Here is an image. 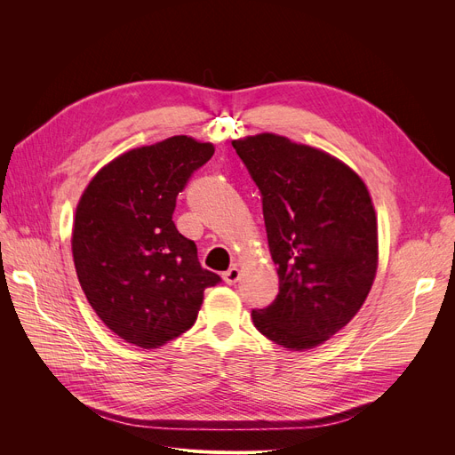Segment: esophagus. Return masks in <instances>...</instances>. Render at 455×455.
I'll use <instances>...</instances> for the list:
<instances>
[{
  "instance_id": "1",
  "label": "esophagus",
  "mask_w": 455,
  "mask_h": 455,
  "mask_svg": "<svg viewBox=\"0 0 455 455\" xmlns=\"http://www.w3.org/2000/svg\"><path fill=\"white\" fill-rule=\"evenodd\" d=\"M223 280H225L228 285H234L237 280H240V269H237L235 266H232L228 271L223 273Z\"/></svg>"
}]
</instances>
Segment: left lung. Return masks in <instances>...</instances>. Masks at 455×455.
<instances>
[{
    "label": "left lung",
    "mask_w": 455,
    "mask_h": 455,
    "mask_svg": "<svg viewBox=\"0 0 455 455\" xmlns=\"http://www.w3.org/2000/svg\"><path fill=\"white\" fill-rule=\"evenodd\" d=\"M232 146L261 194L278 295L252 323L285 348H314L360 312L378 264V227L363 180L319 149L276 134Z\"/></svg>",
    "instance_id": "obj_1"
}]
</instances>
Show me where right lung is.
<instances>
[{
  "label": "right lung",
  "instance_id": "1",
  "mask_svg": "<svg viewBox=\"0 0 455 455\" xmlns=\"http://www.w3.org/2000/svg\"><path fill=\"white\" fill-rule=\"evenodd\" d=\"M213 155L212 143L167 138L112 160L76 212L71 252L98 317L127 343L156 348L194 326L203 293L221 276L175 223L177 196Z\"/></svg>",
  "mask_w": 455,
  "mask_h": 455
}]
</instances>
